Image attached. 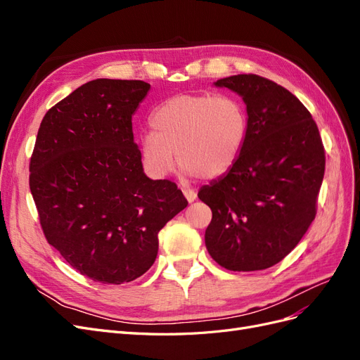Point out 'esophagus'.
Instances as JSON below:
<instances>
[{
    "label": "esophagus",
    "instance_id": "34e87169",
    "mask_svg": "<svg viewBox=\"0 0 360 360\" xmlns=\"http://www.w3.org/2000/svg\"><path fill=\"white\" fill-rule=\"evenodd\" d=\"M181 192H183V195H184V197H186V200H188L189 202H193L195 200H197V192H195V191L186 189V188H181Z\"/></svg>",
    "mask_w": 360,
    "mask_h": 360
}]
</instances>
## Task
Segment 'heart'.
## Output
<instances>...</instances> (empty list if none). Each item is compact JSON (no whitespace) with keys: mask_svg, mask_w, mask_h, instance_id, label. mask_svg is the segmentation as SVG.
I'll return each instance as SVG.
<instances>
[{"mask_svg":"<svg viewBox=\"0 0 360 360\" xmlns=\"http://www.w3.org/2000/svg\"><path fill=\"white\" fill-rule=\"evenodd\" d=\"M151 132L141 136V155L150 174L165 177L174 155L186 176L213 180L240 158L248 138V112L228 94H179L150 115Z\"/></svg>","mask_w":360,"mask_h":360,"instance_id":"b5f03b06","label":"heart"}]
</instances>
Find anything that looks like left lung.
I'll list each match as a JSON object with an SVG mask.
<instances>
[{"instance_id": "1", "label": "left lung", "mask_w": 360, "mask_h": 360, "mask_svg": "<svg viewBox=\"0 0 360 360\" xmlns=\"http://www.w3.org/2000/svg\"><path fill=\"white\" fill-rule=\"evenodd\" d=\"M214 85L242 96L249 127L231 171L198 192L213 214L205 246L226 270H263L285 258L315 219L324 147L311 112L284 86L252 73Z\"/></svg>"}]
</instances>
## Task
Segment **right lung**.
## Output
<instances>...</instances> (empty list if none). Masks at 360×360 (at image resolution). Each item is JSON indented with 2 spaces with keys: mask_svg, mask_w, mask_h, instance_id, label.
I'll list each match as a JSON object with an SVG mask.
<instances>
[{
  "mask_svg": "<svg viewBox=\"0 0 360 360\" xmlns=\"http://www.w3.org/2000/svg\"><path fill=\"white\" fill-rule=\"evenodd\" d=\"M144 81L94 79L43 117L30 160V189L43 234L96 282L123 284L153 266L158 234L188 205L177 184L148 179L132 115Z\"/></svg>",
  "mask_w": 360,
  "mask_h": 360,
  "instance_id": "obj_1",
  "label": "right lung"
}]
</instances>
